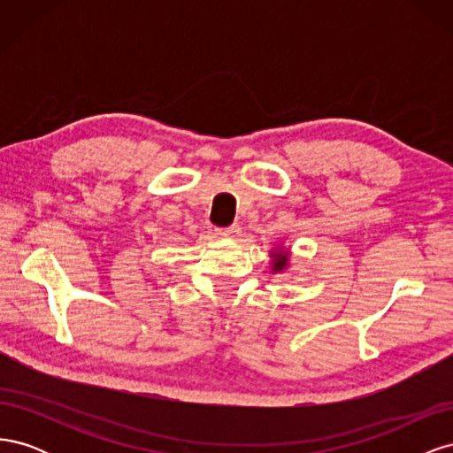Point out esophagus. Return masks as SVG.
Returning a JSON list of instances; mask_svg holds the SVG:
<instances>
[{"label":"esophagus","mask_w":453,"mask_h":453,"mask_svg":"<svg viewBox=\"0 0 453 453\" xmlns=\"http://www.w3.org/2000/svg\"><path fill=\"white\" fill-rule=\"evenodd\" d=\"M240 232H242L240 225H232V226H228V228H219V230H217V236L236 240V238L240 236Z\"/></svg>","instance_id":"esophagus-1"}]
</instances>
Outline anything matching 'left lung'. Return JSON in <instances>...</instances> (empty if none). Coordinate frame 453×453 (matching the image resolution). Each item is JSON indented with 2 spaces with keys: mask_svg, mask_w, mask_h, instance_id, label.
<instances>
[{
  "mask_svg": "<svg viewBox=\"0 0 453 453\" xmlns=\"http://www.w3.org/2000/svg\"><path fill=\"white\" fill-rule=\"evenodd\" d=\"M270 272L272 273H285L291 268V251L285 248L283 243H278L276 248L270 251Z\"/></svg>",
  "mask_w": 453,
  "mask_h": 453,
  "instance_id": "left-lung-1",
  "label": "left lung"
}]
</instances>
